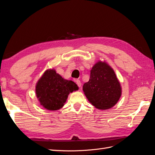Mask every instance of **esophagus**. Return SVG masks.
Instances as JSON below:
<instances>
[{
  "instance_id": "esophagus-1",
  "label": "esophagus",
  "mask_w": 155,
  "mask_h": 155,
  "mask_svg": "<svg viewBox=\"0 0 155 155\" xmlns=\"http://www.w3.org/2000/svg\"><path fill=\"white\" fill-rule=\"evenodd\" d=\"M76 84L78 85V86L79 87H81V81L79 79H76Z\"/></svg>"
}]
</instances>
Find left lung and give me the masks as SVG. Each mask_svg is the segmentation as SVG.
Here are the masks:
<instances>
[{
	"mask_svg": "<svg viewBox=\"0 0 155 155\" xmlns=\"http://www.w3.org/2000/svg\"><path fill=\"white\" fill-rule=\"evenodd\" d=\"M83 90L92 105L101 110L115 105L121 94L120 83L114 70L101 61L91 69L90 79L83 85Z\"/></svg>",
	"mask_w": 155,
	"mask_h": 155,
	"instance_id": "1",
	"label": "left lung"
}]
</instances>
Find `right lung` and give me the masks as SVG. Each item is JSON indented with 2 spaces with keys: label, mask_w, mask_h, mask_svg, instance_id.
<instances>
[{
  "label": "right lung",
  "mask_w": 155,
  "mask_h": 155,
  "mask_svg": "<svg viewBox=\"0 0 155 155\" xmlns=\"http://www.w3.org/2000/svg\"><path fill=\"white\" fill-rule=\"evenodd\" d=\"M78 90L72 81L63 79L54 70H46L36 85V95L46 109L58 110L66 102L70 92Z\"/></svg>",
  "instance_id": "1"
}]
</instances>
